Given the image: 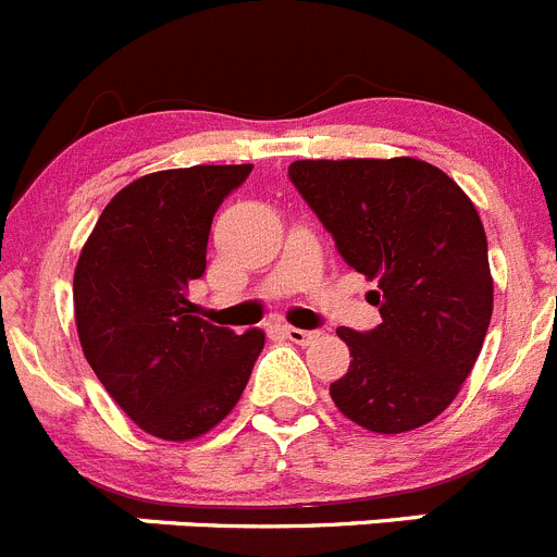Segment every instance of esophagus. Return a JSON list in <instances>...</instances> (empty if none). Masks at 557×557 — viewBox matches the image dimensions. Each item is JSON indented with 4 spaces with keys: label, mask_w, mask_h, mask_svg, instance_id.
Instances as JSON below:
<instances>
[{
    "label": "esophagus",
    "mask_w": 557,
    "mask_h": 557,
    "mask_svg": "<svg viewBox=\"0 0 557 557\" xmlns=\"http://www.w3.org/2000/svg\"><path fill=\"white\" fill-rule=\"evenodd\" d=\"M285 338L294 341V344H299V347H305V344H310V341L319 338V333L315 330H299V327H283Z\"/></svg>",
    "instance_id": "esophagus-1"
}]
</instances>
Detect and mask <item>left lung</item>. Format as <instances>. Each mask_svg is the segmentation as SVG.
Listing matches in <instances>:
<instances>
[{"label": "left lung", "mask_w": 557, "mask_h": 557, "mask_svg": "<svg viewBox=\"0 0 557 557\" xmlns=\"http://www.w3.org/2000/svg\"><path fill=\"white\" fill-rule=\"evenodd\" d=\"M288 174L341 258L377 283L369 302L383 322L338 327L352 360L330 385L335 408L383 435L433 422L472 372L494 310L478 208L419 158L294 160Z\"/></svg>", "instance_id": "left-lung-1"}]
</instances>
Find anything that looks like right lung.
<instances>
[{
    "label": "right lung",
    "mask_w": 557,
    "mask_h": 557,
    "mask_svg": "<svg viewBox=\"0 0 557 557\" xmlns=\"http://www.w3.org/2000/svg\"><path fill=\"white\" fill-rule=\"evenodd\" d=\"M252 172L191 166L124 185L102 210L74 269L79 347L144 433L191 441L238 405L267 344L263 330L216 327L188 302L205 274L210 222Z\"/></svg>",
    "instance_id": "obj_1"
}]
</instances>
